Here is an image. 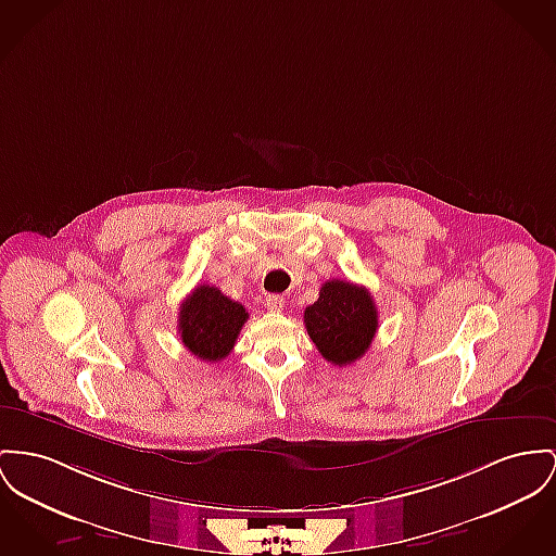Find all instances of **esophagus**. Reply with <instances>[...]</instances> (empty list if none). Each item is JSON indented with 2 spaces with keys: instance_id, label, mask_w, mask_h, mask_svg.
Wrapping results in <instances>:
<instances>
[{
  "instance_id": "esophagus-1",
  "label": "esophagus",
  "mask_w": 556,
  "mask_h": 556,
  "mask_svg": "<svg viewBox=\"0 0 556 556\" xmlns=\"http://www.w3.org/2000/svg\"><path fill=\"white\" fill-rule=\"evenodd\" d=\"M265 307L269 312H282L285 309V296L267 295L265 296Z\"/></svg>"
}]
</instances>
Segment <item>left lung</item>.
<instances>
[{
	"label": "left lung",
	"mask_w": 556,
	"mask_h": 556,
	"mask_svg": "<svg viewBox=\"0 0 556 556\" xmlns=\"http://www.w3.org/2000/svg\"><path fill=\"white\" fill-rule=\"evenodd\" d=\"M303 323L323 358L345 367L369 350L377 333V307L365 287L327 280L318 301L305 307Z\"/></svg>",
	"instance_id": "obj_1"
}]
</instances>
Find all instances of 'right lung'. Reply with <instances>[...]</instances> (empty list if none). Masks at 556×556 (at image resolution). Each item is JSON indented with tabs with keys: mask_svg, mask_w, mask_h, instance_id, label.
<instances>
[{
	"mask_svg": "<svg viewBox=\"0 0 556 556\" xmlns=\"http://www.w3.org/2000/svg\"><path fill=\"white\" fill-rule=\"evenodd\" d=\"M249 320L242 303L223 295L217 287L200 285L184 299L179 334L187 350L206 363L223 361Z\"/></svg>",
	"mask_w": 556,
	"mask_h": 556,
	"instance_id": "obj_1",
	"label": "right lung"
}]
</instances>
